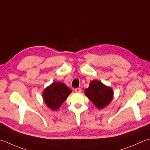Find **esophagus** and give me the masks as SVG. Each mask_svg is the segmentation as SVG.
<instances>
[{
	"label": "esophagus",
	"mask_w": 150,
	"mask_h": 150,
	"mask_svg": "<svg viewBox=\"0 0 150 150\" xmlns=\"http://www.w3.org/2000/svg\"><path fill=\"white\" fill-rule=\"evenodd\" d=\"M75 92H77V93H80L81 92V89L80 88H75Z\"/></svg>",
	"instance_id": "esophagus-1"
}]
</instances>
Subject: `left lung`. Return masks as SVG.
Instances as JSON below:
<instances>
[{"label":"left lung","instance_id":"obj_1","mask_svg":"<svg viewBox=\"0 0 150 150\" xmlns=\"http://www.w3.org/2000/svg\"><path fill=\"white\" fill-rule=\"evenodd\" d=\"M85 95L92 101L96 107L102 108L110 103L113 97L112 90L105 86L101 82L93 81L89 88L85 90Z\"/></svg>","mask_w":150,"mask_h":150}]
</instances>
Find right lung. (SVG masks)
Masks as SVG:
<instances>
[{
	"instance_id": "1",
	"label": "right lung",
	"mask_w": 150,
	"mask_h": 150,
	"mask_svg": "<svg viewBox=\"0 0 150 150\" xmlns=\"http://www.w3.org/2000/svg\"><path fill=\"white\" fill-rule=\"evenodd\" d=\"M71 92V90L65 84L57 82L45 88L43 96L46 105L51 109L57 110Z\"/></svg>"
}]
</instances>
